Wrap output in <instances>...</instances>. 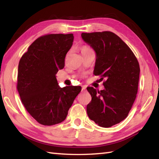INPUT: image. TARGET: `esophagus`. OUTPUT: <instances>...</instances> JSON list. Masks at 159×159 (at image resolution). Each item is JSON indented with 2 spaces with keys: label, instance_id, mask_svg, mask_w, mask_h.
Returning <instances> with one entry per match:
<instances>
[{
  "label": "esophagus",
  "instance_id": "34e87169",
  "mask_svg": "<svg viewBox=\"0 0 159 159\" xmlns=\"http://www.w3.org/2000/svg\"><path fill=\"white\" fill-rule=\"evenodd\" d=\"M85 89H86V87H85V86H83V87H82V92H85Z\"/></svg>",
  "mask_w": 159,
  "mask_h": 159
}]
</instances>
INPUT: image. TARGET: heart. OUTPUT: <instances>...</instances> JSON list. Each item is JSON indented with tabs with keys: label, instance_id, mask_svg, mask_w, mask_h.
Returning <instances> with one entry per match:
<instances>
[{
	"label": "heart",
	"instance_id": "obj_1",
	"mask_svg": "<svg viewBox=\"0 0 159 159\" xmlns=\"http://www.w3.org/2000/svg\"><path fill=\"white\" fill-rule=\"evenodd\" d=\"M90 50H91L89 48H88V47L85 46H83L82 48H81V52H82V54L85 53L87 52H89V51H90Z\"/></svg>",
	"mask_w": 159,
	"mask_h": 159
}]
</instances>
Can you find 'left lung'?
Segmentation results:
<instances>
[{
  "instance_id": "1",
  "label": "left lung",
  "mask_w": 159,
  "mask_h": 159,
  "mask_svg": "<svg viewBox=\"0 0 159 159\" xmlns=\"http://www.w3.org/2000/svg\"><path fill=\"white\" fill-rule=\"evenodd\" d=\"M81 36L96 52L93 74L107 79L103 90L87 88L92 96L87 113L98 126L111 127L128 116L136 99L139 64L128 46L113 32L83 33Z\"/></svg>"
}]
</instances>
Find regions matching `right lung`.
Wrapping results in <instances>:
<instances>
[{
  "mask_svg": "<svg viewBox=\"0 0 159 159\" xmlns=\"http://www.w3.org/2000/svg\"><path fill=\"white\" fill-rule=\"evenodd\" d=\"M74 35L47 34L39 37L20 60L17 89L28 113L40 124L52 126L62 122L81 87L61 88L56 74L65 66L67 52Z\"/></svg>",
  "mask_w": 159,
  "mask_h": 159,
  "instance_id": "right-lung-1",
  "label": "right lung"
}]
</instances>
